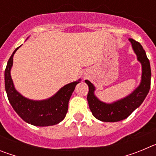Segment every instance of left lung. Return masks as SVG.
<instances>
[{
	"instance_id": "8db88e82",
	"label": "left lung",
	"mask_w": 156,
	"mask_h": 156,
	"mask_svg": "<svg viewBox=\"0 0 156 156\" xmlns=\"http://www.w3.org/2000/svg\"><path fill=\"white\" fill-rule=\"evenodd\" d=\"M132 48L137 55V61L141 64L142 73L140 84L133 92L125 98L112 103L101 101L94 94L95 87L91 82L86 80L89 92L87 101L89 108L94 116L102 122H118L127 118L130 114L142 104L148 94L151 86V67L145 51L140 43L133 39H129Z\"/></svg>"
}]
</instances>
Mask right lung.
<instances>
[{"mask_svg": "<svg viewBox=\"0 0 156 156\" xmlns=\"http://www.w3.org/2000/svg\"><path fill=\"white\" fill-rule=\"evenodd\" d=\"M14 51L5 71V84L8 98L12 108L22 119L31 125L37 126H53L64 119L68 112L69 101L77 83L81 80L72 82L60 88L53 96L44 100H33L24 97L14 86L11 76L13 66Z\"/></svg>", "mask_w": 156, "mask_h": 156, "instance_id": "add662e5", "label": "right lung"}]
</instances>
